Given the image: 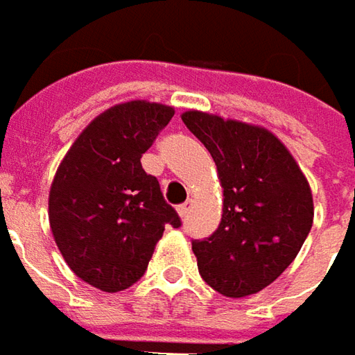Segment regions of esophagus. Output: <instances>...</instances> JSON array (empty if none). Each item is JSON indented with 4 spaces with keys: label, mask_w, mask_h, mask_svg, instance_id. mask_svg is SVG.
<instances>
[{
    "label": "esophagus",
    "mask_w": 355,
    "mask_h": 355,
    "mask_svg": "<svg viewBox=\"0 0 355 355\" xmlns=\"http://www.w3.org/2000/svg\"><path fill=\"white\" fill-rule=\"evenodd\" d=\"M192 204H194V200H192V198H189V200L184 202V204H180V206H178V214L180 216L189 214L190 208H192Z\"/></svg>",
    "instance_id": "34e87169"
}]
</instances>
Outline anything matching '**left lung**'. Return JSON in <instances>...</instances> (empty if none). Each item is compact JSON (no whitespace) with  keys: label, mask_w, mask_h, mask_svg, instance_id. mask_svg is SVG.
<instances>
[{"label":"left lung","mask_w":355,"mask_h":355,"mask_svg":"<svg viewBox=\"0 0 355 355\" xmlns=\"http://www.w3.org/2000/svg\"><path fill=\"white\" fill-rule=\"evenodd\" d=\"M182 121L210 151L224 189L218 230L192 239L200 277L226 297L253 295L302 248L314 218L311 187L267 129L202 112H187Z\"/></svg>","instance_id":"8db88e82"}]
</instances>
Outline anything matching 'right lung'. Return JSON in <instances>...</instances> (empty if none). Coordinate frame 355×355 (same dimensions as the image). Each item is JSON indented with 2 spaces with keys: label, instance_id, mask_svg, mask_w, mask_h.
<instances>
[{
  "label": "right lung",
  "instance_id": "1",
  "mask_svg": "<svg viewBox=\"0 0 355 355\" xmlns=\"http://www.w3.org/2000/svg\"><path fill=\"white\" fill-rule=\"evenodd\" d=\"M175 110L128 102L82 131L60 163L49 194V220L68 267L92 287L117 293L145 275L166 224L180 227L159 180L141 157Z\"/></svg>",
  "mask_w": 355,
  "mask_h": 355
}]
</instances>
